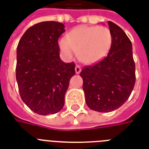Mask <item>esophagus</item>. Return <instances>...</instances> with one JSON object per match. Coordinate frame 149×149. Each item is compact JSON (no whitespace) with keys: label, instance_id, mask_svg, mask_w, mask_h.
<instances>
[{"label":"esophagus","instance_id":"34e87169","mask_svg":"<svg viewBox=\"0 0 149 149\" xmlns=\"http://www.w3.org/2000/svg\"><path fill=\"white\" fill-rule=\"evenodd\" d=\"M75 71H76V73L77 74H79L80 71H81V67L79 66V65H76V67H75Z\"/></svg>","mask_w":149,"mask_h":149}]
</instances>
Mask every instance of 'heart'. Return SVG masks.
<instances>
[{
  "label": "heart",
  "instance_id": "obj_1",
  "mask_svg": "<svg viewBox=\"0 0 149 149\" xmlns=\"http://www.w3.org/2000/svg\"><path fill=\"white\" fill-rule=\"evenodd\" d=\"M112 44V34L104 26L82 25L61 38L58 46L65 58H72L78 52L79 60L86 64H93L108 53Z\"/></svg>",
  "mask_w": 149,
  "mask_h": 149
}]
</instances>
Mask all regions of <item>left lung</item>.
Segmentation results:
<instances>
[{"label":"left lung","mask_w":149,"mask_h":149,"mask_svg":"<svg viewBox=\"0 0 149 149\" xmlns=\"http://www.w3.org/2000/svg\"><path fill=\"white\" fill-rule=\"evenodd\" d=\"M112 44L107 56L80 72L87 106L98 112H111L129 98L135 84L132 44L120 27L108 22Z\"/></svg>","instance_id":"8db88e82"}]
</instances>
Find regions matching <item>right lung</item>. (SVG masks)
<instances>
[{
  "mask_svg": "<svg viewBox=\"0 0 149 149\" xmlns=\"http://www.w3.org/2000/svg\"><path fill=\"white\" fill-rule=\"evenodd\" d=\"M64 24L42 22L30 27L17 47L16 79L21 98L35 113L53 114L64 106L75 63L60 59L58 40Z\"/></svg>",
  "mask_w": 149,
  "mask_h": 149,
  "instance_id": "add662e5",
  "label": "right lung"
}]
</instances>
